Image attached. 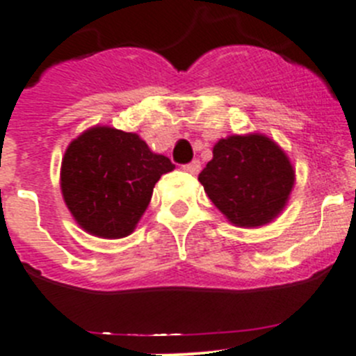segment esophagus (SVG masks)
<instances>
[{"instance_id":"obj_1","label":"esophagus","mask_w":356,"mask_h":356,"mask_svg":"<svg viewBox=\"0 0 356 356\" xmlns=\"http://www.w3.org/2000/svg\"><path fill=\"white\" fill-rule=\"evenodd\" d=\"M182 168H184L186 172H190V174L195 175L200 172V161H191V163H188V165L182 166Z\"/></svg>"}]
</instances>
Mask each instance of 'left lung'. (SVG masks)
<instances>
[{
	"mask_svg": "<svg viewBox=\"0 0 356 356\" xmlns=\"http://www.w3.org/2000/svg\"><path fill=\"white\" fill-rule=\"evenodd\" d=\"M198 181L227 222L259 229L286 209L296 170L286 150L268 134H230L214 143L213 159Z\"/></svg>",
	"mask_w": 356,
	"mask_h": 356,
	"instance_id": "1",
	"label": "left lung"
}]
</instances>
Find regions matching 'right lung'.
<instances>
[{"label": "right lung", "mask_w": 356, "mask_h": 356, "mask_svg": "<svg viewBox=\"0 0 356 356\" xmlns=\"http://www.w3.org/2000/svg\"><path fill=\"white\" fill-rule=\"evenodd\" d=\"M175 166L136 133L92 126L67 145L60 190L74 222L101 239L134 232L156 182Z\"/></svg>", "instance_id": "1"}]
</instances>
